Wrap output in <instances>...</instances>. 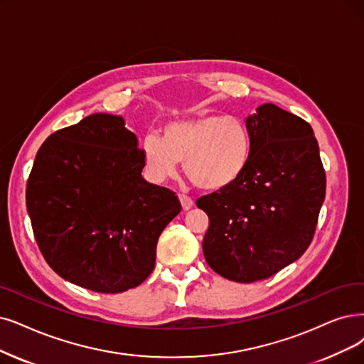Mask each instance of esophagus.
Masks as SVG:
<instances>
[{
    "label": "esophagus",
    "instance_id": "esophagus-1",
    "mask_svg": "<svg viewBox=\"0 0 364 364\" xmlns=\"http://www.w3.org/2000/svg\"><path fill=\"white\" fill-rule=\"evenodd\" d=\"M179 200H181V205H182V209L183 210H190L193 206H194V201H193V198L191 197H188V196H179Z\"/></svg>",
    "mask_w": 364,
    "mask_h": 364
}]
</instances>
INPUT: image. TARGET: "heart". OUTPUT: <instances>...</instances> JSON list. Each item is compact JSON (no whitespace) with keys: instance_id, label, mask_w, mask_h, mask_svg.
Here are the masks:
<instances>
[{"instance_id":"obj_1","label":"heart","mask_w":364,"mask_h":364,"mask_svg":"<svg viewBox=\"0 0 364 364\" xmlns=\"http://www.w3.org/2000/svg\"><path fill=\"white\" fill-rule=\"evenodd\" d=\"M144 164L156 182L173 178L178 163L197 188L221 191L235 183L250 161L251 134L236 116L203 114L174 121L163 128L161 139L143 141Z\"/></svg>"}]
</instances>
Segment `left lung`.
I'll return each instance as SVG.
<instances>
[{
  "label": "left lung",
  "mask_w": 364,
  "mask_h": 364,
  "mask_svg": "<svg viewBox=\"0 0 364 364\" xmlns=\"http://www.w3.org/2000/svg\"><path fill=\"white\" fill-rule=\"evenodd\" d=\"M246 127L251 155L242 176L197 200L209 216L208 264L242 284L267 279L303 255L326 197V171L306 121L266 103Z\"/></svg>",
  "instance_id": "left-lung-1"
}]
</instances>
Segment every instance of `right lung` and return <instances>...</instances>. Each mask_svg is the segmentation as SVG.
<instances>
[{
	"mask_svg": "<svg viewBox=\"0 0 364 364\" xmlns=\"http://www.w3.org/2000/svg\"><path fill=\"white\" fill-rule=\"evenodd\" d=\"M144 151L122 116L94 113L41 144L26 209L46 263L65 281L116 294L155 267L156 242L182 206L144 181Z\"/></svg>",
	"mask_w": 364,
	"mask_h": 364,
	"instance_id": "1",
	"label": "right lung"
}]
</instances>
